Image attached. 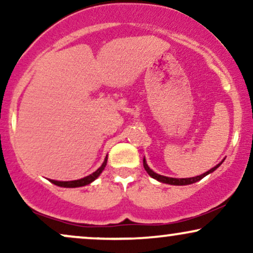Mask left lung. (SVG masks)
Instances as JSON below:
<instances>
[{
	"label": "left lung",
	"instance_id": "1",
	"mask_svg": "<svg viewBox=\"0 0 253 253\" xmlns=\"http://www.w3.org/2000/svg\"><path fill=\"white\" fill-rule=\"evenodd\" d=\"M222 162H221V163H222ZM221 163H219L217 165H215V167L211 168V170H208L207 172L202 173V175L196 176V177H189V178H172V177H167V176L158 175V173H156L155 171H152V170L150 169L149 165L146 164V161H145V158H144V169L146 170V172L149 173V175L152 177V178H155V179H157V181H159V182H162V183H167V184H171V185H188V184H193V183L200 181V179H202L203 177L207 176L208 173L213 172L214 170H216L217 168H219L220 165H221Z\"/></svg>",
	"mask_w": 253,
	"mask_h": 253
}]
</instances>
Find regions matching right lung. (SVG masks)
Listing matches in <instances>:
<instances>
[{
    "instance_id": "right-lung-1",
    "label": "right lung",
    "mask_w": 253,
    "mask_h": 253,
    "mask_svg": "<svg viewBox=\"0 0 253 253\" xmlns=\"http://www.w3.org/2000/svg\"><path fill=\"white\" fill-rule=\"evenodd\" d=\"M107 157L106 159H104V162L102 163L98 169L95 171V172H92L91 175L84 177V178H81V179H76V181H68V182H63V181H54V179H50L51 183H53V184L58 185V187H64V188H77V187H83V185H86V184H90L92 181H95V179L97 178L98 176H100V173L102 172L104 170V168H106L107 165Z\"/></svg>"
}]
</instances>
